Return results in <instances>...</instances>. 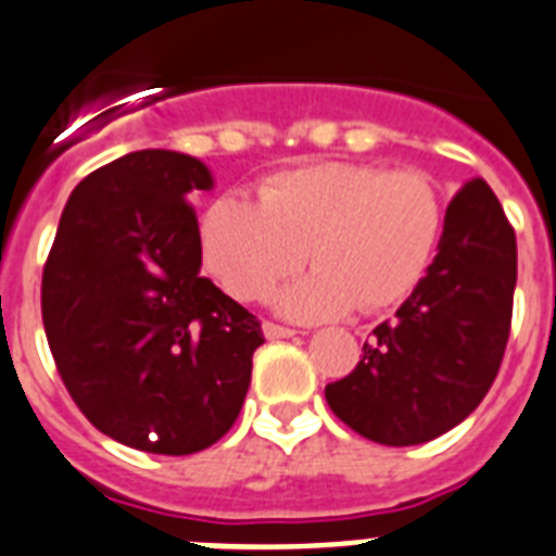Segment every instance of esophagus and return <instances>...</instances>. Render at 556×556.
I'll return each instance as SVG.
<instances>
[{
	"label": "esophagus",
	"mask_w": 556,
	"mask_h": 556,
	"mask_svg": "<svg viewBox=\"0 0 556 556\" xmlns=\"http://www.w3.org/2000/svg\"><path fill=\"white\" fill-rule=\"evenodd\" d=\"M264 334H267L269 341H278V338H292V334H295V329L281 327V324H273V320H267V324H264Z\"/></svg>",
	"instance_id": "34e87169"
}]
</instances>
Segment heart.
Masks as SVG:
<instances>
[{
  "label": "heart",
  "mask_w": 556,
  "mask_h": 556,
  "mask_svg": "<svg viewBox=\"0 0 556 556\" xmlns=\"http://www.w3.org/2000/svg\"><path fill=\"white\" fill-rule=\"evenodd\" d=\"M446 206L429 173L361 162H312L269 176L258 201L215 199L201 215V258L218 287L241 304L281 295L289 318L324 320L357 306L401 304L432 267Z\"/></svg>",
  "instance_id": "obj_1"
}]
</instances>
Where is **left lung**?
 <instances>
[{"label":"left lung","mask_w":556,"mask_h":556,"mask_svg":"<svg viewBox=\"0 0 556 556\" xmlns=\"http://www.w3.org/2000/svg\"><path fill=\"white\" fill-rule=\"evenodd\" d=\"M515 283V229L492 187L471 178L448 201L424 281L371 329L355 369L327 387L329 409L383 446H417L454 429L497 378Z\"/></svg>","instance_id":"1"}]
</instances>
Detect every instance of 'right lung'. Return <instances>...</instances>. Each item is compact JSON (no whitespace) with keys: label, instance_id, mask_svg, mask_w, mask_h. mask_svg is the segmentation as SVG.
Masks as SVG:
<instances>
[{"label":"right lung","instance_id":"obj_1","mask_svg":"<svg viewBox=\"0 0 556 556\" xmlns=\"http://www.w3.org/2000/svg\"><path fill=\"white\" fill-rule=\"evenodd\" d=\"M210 169L173 150H136L71 192L41 273V320L81 415L124 446L192 454L244 406L258 318L201 269L187 201Z\"/></svg>","mask_w":556,"mask_h":556}]
</instances>
